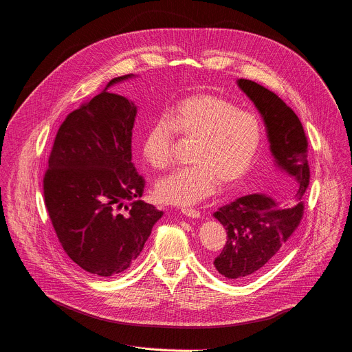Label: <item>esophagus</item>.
I'll list each match as a JSON object with an SVG mask.
<instances>
[{
  "mask_svg": "<svg viewBox=\"0 0 352 352\" xmlns=\"http://www.w3.org/2000/svg\"><path fill=\"white\" fill-rule=\"evenodd\" d=\"M181 211H182L184 215H186V217H189V218H200V212H199L197 210H195V208L184 207Z\"/></svg>",
  "mask_w": 352,
  "mask_h": 352,
  "instance_id": "esophagus-1",
  "label": "esophagus"
}]
</instances>
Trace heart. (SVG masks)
<instances>
[{
    "label": "heart",
    "mask_w": 352,
    "mask_h": 352,
    "mask_svg": "<svg viewBox=\"0 0 352 352\" xmlns=\"http://www.w3.org/2000/svg\"><path fill=\"white\" fill-rule=\"evenodd\" d=\"M196 140L190 167L163 177L155 186L159 201L192 206L214 195L218 184L236 186L253 168L263 144V126L254 113L212 95L178 100L167 117L155 120L141 141L144 160L156 170L173 162L175 137Z\"/></svg>",
    "instance_id": "1"
}]
</instances>
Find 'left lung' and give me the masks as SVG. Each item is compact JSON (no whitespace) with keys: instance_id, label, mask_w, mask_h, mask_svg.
<instances>
[{"instance_id":"left-lung-1","label":"left lung","mask_w":352,"mask_h":352,"mask_svg":"<svg viewBox=\"0 0 352 352\" xmlns=\"http://www.w3.org/2000/svg\"><path fill=\"white\" fill-rule=\"evenodd\" d=\"M238 85L263 116L278 167L296 181V195L285 207L267 195L253 193L214 212L228 235L214 267L222 276L241 282L265 270L300 225L304 215L302 197L309 185V166L307 135L292 107L275 92L252 80L241 78Z\"/></svg>"}]
</instances>
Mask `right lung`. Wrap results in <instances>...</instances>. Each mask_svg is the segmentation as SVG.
<instances>
[{
	"instance_id": "right-lung-1",
	"label": "right lung",
	"mask_w": 352,
	"mask_h": 352,
	"mask_svg": "<svg viewBox=\"0 0 352 352\" xmlns=\"http://www.w3.org/2000/svg\"><path fill=\"white\" fill-rule=\"evenodd\" d=\"M106 88L67 114L44 175V201L59 243L84 271L111 276L141 254L163 211L138 197L145 179L131 162L137 106Z\"/></svg>"
}]
</instances>
